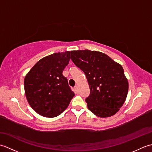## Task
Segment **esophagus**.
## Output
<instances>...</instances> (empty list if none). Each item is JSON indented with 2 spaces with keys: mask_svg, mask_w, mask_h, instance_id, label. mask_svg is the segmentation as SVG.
<instances>
[{
  "mask_svg": "<svg viewBox=\"0 0 152 152\" xmlns=\"http://www.w3.org/2000/svg\"><path fill=\"white\" fill-rule=\"evenodd\" d=\"M74 91H75L76 93H77V91H78V87H77V86H74Z\"/></svg>",
  "mask_w": 152,
  "mask_h": 152,
  "instance_id": "1",
  "label": "esophagus"
}]
</instances>
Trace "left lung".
<instances>
[{
    "label": "left lung",
    "instance_id": "8db88e82",
    "mask_svg": "<svg viewBox=\"0 0 152 152\" xmlns=\"http://www.w3.org/2000/svg\"><path fill=\"white\" fill-rule=\"evenodd\" d=\"M71 59L85 73L90 88L88 108L100 118L116 114L127 97L129 83L121 64L107 55L88 50L71 51Z\"/></svg>",
    "mask_w": 152,
    "mask_h": 152
}]
</instances>
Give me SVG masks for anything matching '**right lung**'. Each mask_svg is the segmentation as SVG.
Masks as SVG:
<instances>
[{
	"label": "right lung",
	"mask_w": 152,
	"mask_h": 152,
	"mask_svg": "<svg viewBox=\"0 0 152 152\" xmlns=\"http://www.w3.org/2000/svg\"><path fill=\"white\" fill-rule=\"evenodd\" d=\"M70 59V51L51 54L38 61L25 76L28 102L40 115L54 118L60 115L74 96L63 75Z\"/></svg>",
	"instance_id": "obj_1"
}]
</instances>
